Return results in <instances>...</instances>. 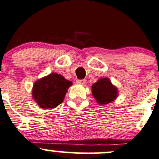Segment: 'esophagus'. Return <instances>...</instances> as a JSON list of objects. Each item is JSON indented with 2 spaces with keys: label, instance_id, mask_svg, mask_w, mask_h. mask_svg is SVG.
Returning <instances> with one entry per match:
<instances>
[{
  "label": "esophagus",
  "instance_id": "obj_1",
  "mask_svg": "<svg viewBox=\"0 0 159 159\" xmlns=\"http://www.w3.org/2000/svg\"><path fill=\"white\" fill-rule=\"evenodd\" d=\"M76 83H77V84L83 85V84H85V83H86V80H85V79H83V80H77L76 81Z\"/></svg>",
  "mask_w": 159,
  "mask_h": 159
}]
</instances>
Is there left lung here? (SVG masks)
<instances>
[{
	"instance_id": "8db88e82",
	"label": "left lung",
	"mask_w": 159,
	"mask_h": 159,
	"mask_svg": "<svg viewBox=\"0 0 159 159\" xmlns=\"http://www.w3.org/2000/svg\"><path fill=\"white\" fill-rule=\"evenodd\" d=\"M92 93L99 105H107L117 98L118 95L117 87L108 78H101L92 86Z\"/></svg>"
}]
</instances>
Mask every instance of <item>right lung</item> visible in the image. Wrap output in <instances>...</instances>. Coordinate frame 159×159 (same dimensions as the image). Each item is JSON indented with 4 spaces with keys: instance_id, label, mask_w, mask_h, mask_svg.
I'll use <instances>...</instances> for the list:
<instances>
[{
    "instance_id": "obj_1",
    "label": "right lung",
    "mask_w": 159,
    "mask_h": 159,
    "mask_svg": "<svg viewBox=\"0 0 159 159\" xmlns=\"http://www.w3.org/2000/svg\"><path fill=\"white\" fill-rule=\"evenodd\" d=\"M72 82L53 73L37 80L32 88V98L42 108H54L63 102Z\"/></svg>"
}]
</instances>
